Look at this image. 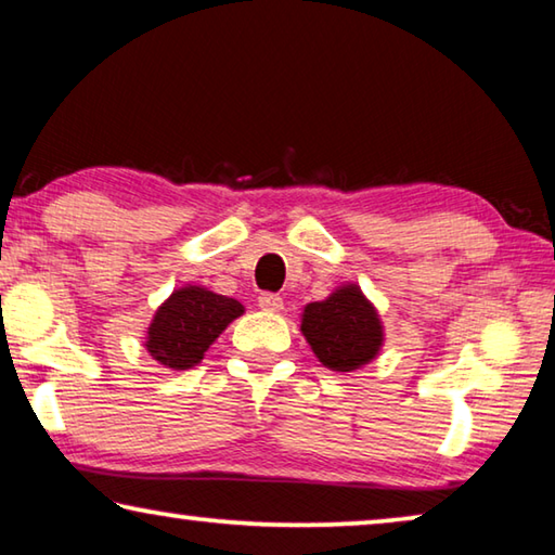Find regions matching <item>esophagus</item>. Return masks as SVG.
<instances>
[{"label": "esophagus", "instance_id": "obj_1", "mask_svg": "<svg viewBox=\"0 0 555 555\" xmlns=\"http://www.w3.org/2000/svg\"><path fill=\"white\" fill-rule=\"evenodd\" d=\"M259 306L269 313H279L281 308H284V298H281L279 294H269V291H267V294L259 296Z\"/></svg>", "mask_w": 555, "mask_h": 555}]
</instances>
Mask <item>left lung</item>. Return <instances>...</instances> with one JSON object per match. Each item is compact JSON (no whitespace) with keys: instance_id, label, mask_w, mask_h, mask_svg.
Wrapping results in <instances>:
<instances>
[{"instance_id":"8db88e82","label":"left lung","mask_w":555,"mask_h":555,"mask_svg":"<svg viewBox=\"0 0 555 555\" xmlns=\"http://www.w3.org/2000/svg\"><path fill=\"white\" fill-rule=\"evenodd\" d=\"M300 331L318 360L335 372L362 367L382 347L379 315L357 286H343L325 300L308 304Z\"/></svg>"}]
</instances>
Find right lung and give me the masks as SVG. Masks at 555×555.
<instances>
[{
	"instance_id": "1",
	"label": "right lung",
	"mask_w": 555,
	"mask_h": 555,
	"mask_svg": "<svg viewBox=\"0 0 555 555\" xmlns=\"http://www.w3.org/2000/svg\"><path fill=\"white\" fill-rule=\"evenodd\" d=\"M242 313L244 308L234 298L201 286L178 288L149 325L146 350L166 367L188 370L203 360L215 337Z\"/></svg>"
}]
</instances>
